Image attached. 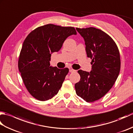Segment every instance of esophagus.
I'll list each match as a JSON object with an SVG mask.
<instances>
[{"instance_id": "esophagus-1", "label": "esophagus", "mask_w": 133, "mask_h": 133, "mask_svg": "<svg viewBox=\"0 0 133 133\" xmlns=\"http://www.w3.org/2000/svg\"><path fill=\"white\" fill-rule=\"evenodd\" d=\"M69 71H70V72H75V71H76V70H74V69H72V68H70V70H69Z\"/></svg>"}]
</instances>
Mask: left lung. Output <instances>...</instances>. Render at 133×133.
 Returning <instances> with one entry per match:
<instances>
[{
  "label": "left lung",
  "mask_w": 133,
  "mask_h": 133,
  "mask_svg": "<svg viewBox=\"0 0 133 133\" xmlns=\"http://www.w3.org/2000/svg\"><path fill=\"white\" fill-rule=\"evenodd\" d=\"M84 38L87 57L92 59L90 72L78 70L79 82L75 83L76 93L87 102H93L107 94L119 74L120 54L110 36L95 27L76 28Z\"/></svg>",
  "instance_id": "left-lung-1"
}]
</instances>
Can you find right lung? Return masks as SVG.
<instances>
[{"mask_svg": "<svg viewBox=\"0 0 133 133\" xmlns=\"http://www.w3.org/2000/svg\"><path fill=\"white\" fill-rule=\"evenodd\" d=\"M73 34H77L74 27L48 24L32 30L25 39L18 68L28 91L36 99L47 101L58 94L69 70L50 66V57Z\"/></svg>", "mask_w": 133, "mask_h": 133, "instance_id": "obj_1", "label": "right lung"}]
</instances>
